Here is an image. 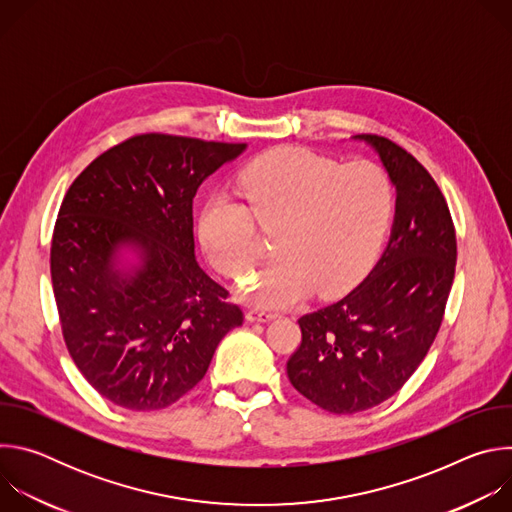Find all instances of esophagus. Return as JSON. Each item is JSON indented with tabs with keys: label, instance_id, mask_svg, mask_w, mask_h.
Segmentation results:
<instances>
[{
	"label": "esophagus",
	"instance_id": "1",
	"mask_svg": "<svg viewBox=\"0 0 512 512\" xmlns=\"http://www.w3.org/2000/svg\"><path fill=\"white\" fill-rule=\"evenodd\" d=\"M245 318H247L249 322H271V320L277 318V314L265 312V310H249V312L245 314Z\"/></svg>",
	"mask_w": 512,
	"mask_h": 512
}]
</instances>
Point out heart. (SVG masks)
I'll use <instances>...</instances> for the list:
<instances>
[{"instance_id": "b5f03b06", "label": "heart", "mask_w": 512, "mask_h": 512, "mask_svg": "<svg viewBox=\"0 0 512 512\" xmlns=\"http://www.w3.org/2000/svg\"><path fill=\"white\" fill-rule=\"evenodd\" d=\"M245 204L212 196L198 216V241L212 267L239 279L261 253L255 225L273 233V255L239 294L259 308H285L314 289L344 294L373 265L389 231L395 192L373 162L340 166L302 148L253 160L237 178Z\"/></svg>"}]
</instances>
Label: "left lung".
I'll return each mask as SVG.
<instances>
[{
  "label": "left lung",
  "instance_id": "left-lung-1",
  "mask_svg": "<svg viewBox=\"0 0 512 512\" xmlns=\"http://www.w3.org/2000/svg\"><path fill=\"white\" fill-rule=\"evenodd\" d=\"M379 154L395 190L387 249L348 296L298 320L289 383L318 407L352 415L393 397L442 326L456 271V231L429 172L387 137L354 135Z\"/></svg>",
  "mask_w": 512,
  "mask_h": 512
}]
</instances>
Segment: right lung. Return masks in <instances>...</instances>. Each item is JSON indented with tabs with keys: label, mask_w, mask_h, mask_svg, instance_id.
<instances>
[{
	"label": "right lung",
	"mask_w": 512,
	"mask_h": 512,
	"mask_svg": "<svg viewBox=\"0 0 512 512\" xmlns=\"http://www.w3.org/2000/svg\"><path fill=\"white\" fill-rule=\"evenodd\" d=\"M245 148L143 133L70 184L50 247L54 298L72 360L111 403L131 411L176 403L243 324L229 291L194 257L192 200ZM125 248L138 255L135 266L122 265Z\"/></svg>",
	"instance_id": "1"
}]
</instances>
